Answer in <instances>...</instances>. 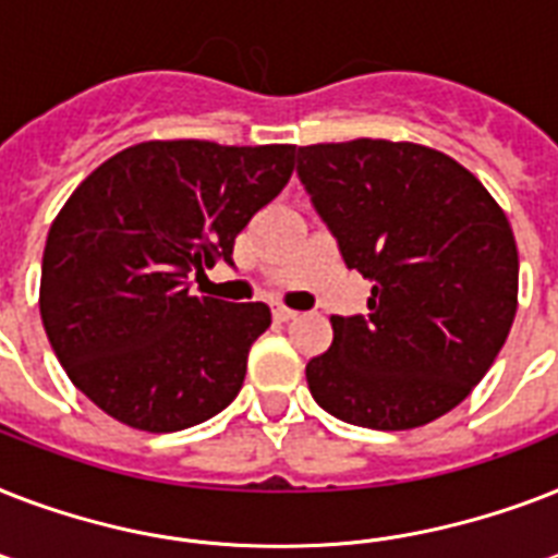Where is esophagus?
<instances>
[{"label":"esophagus","mask_w":558,"mask_h":558,"mask_svg":"<svg viewBox=\"0 0 558 558\" xmlns=\"http://www.w3.org/2000/svg\"><path fill=\"white\" fill-rule=\"evenodd\" d=\"M271 313H275V318H278V322H292V318H295V315H298L295 310H289V306H283V304L275 306Z\"/></svg>","instance_id":"obj_1"}]
</instances>
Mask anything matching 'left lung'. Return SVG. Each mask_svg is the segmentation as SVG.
I'll return each instance as SVG.
<instances>
[{
    "label": "left lung",
    "mask_w": 558,
    "mask_h": 558,
    "mask_svg": "<svg viewBox=\"0 0 558 558\" xmlns=\"http://www.w3.org/2000/svg\"><path fill=\"white\" fill-rule=\"evenodd\" d=\"M298 177L350 269L373 283L367 315H332L310 393L344 423L405 432L449 414L493 367L519 310L510 219L463 165L411 142L298 147Z\"/></svg>",
    "instance_id": "8db88e82"
}]
</instances>
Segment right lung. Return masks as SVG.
Here are the masks:
<instances>
[{
  "label": "right lung",
  "instance_id": "add662e5",
  "mask_svg": "<svg viewBox=\"0 0 558 558\" xmlns=\"http://www.w3.org/2000/svg\"><path fill=\"white\" fill-rule=\"evenodd\" d=\"M295 170V144L142 142L83 179L48 231L39 315L74 388L138 432H182L240 393L266 304L191 295Z\"/></svg>",
  "mask_w": 558,
  "mask_h": 558
}]
</instances>
